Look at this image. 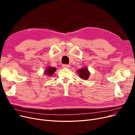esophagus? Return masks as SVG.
<instances>
[{
    "mask_svg": "<svg viewBox=\"0 0 135 135\" xmlns=\"http://www.w3.org/2000/svg\"><path fill=\"white\" fill-rule=\"evenodd\" d=\"M62 68H70V65H67V64H63L62 65Z\"/></svg>",
    "mask_w": 135,
    "mask_h": 135,
    "instance_id": "obj_1",
    "label": "esophagus"
}]
</instances>
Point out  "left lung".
<instances>
[{"label":"left lung","instance_id":"8db88e82","mask_svg":"<svg viewBox=\"0 0 135 135\" xmlns=\"http://www.w3.org/2000/svg\"><path fill=\"white\" fill-rule=\"evenodd\" d=\"M78 73L79 74V76L81 79H87L89 75V72L87 68H83L78 70Z\"/></svg>","mask_w":135,"mask_h":135}]
</instances>
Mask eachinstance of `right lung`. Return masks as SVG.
Returning <instances> with one entry per match:
<instances>
[{
  "mask_svg": "<svg viewBox=\"0 0 135 135\" xmlns=\"http://www.w3.org/2000/svg\"><path fill=\"white\" fill-rule=\"evenodd\" d=\"M56 70V68H48L46 69V71L45 72V74L48 76H51Z\"/></svg>",
  "mask_w": 135,
  "mask_h": 135,
  "instance_id": "1",
  "label": "right lung"
}]
</instances>
